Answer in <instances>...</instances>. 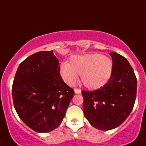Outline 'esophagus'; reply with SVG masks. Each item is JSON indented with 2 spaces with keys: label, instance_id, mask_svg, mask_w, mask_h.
<instances>
[{
  "label": "esophagus",
  "instance_id": "esophagus-1",
  "mask_svg": "<svg viewBox=\"0 0 146 146\" xmlns=\"http://www.w3.org/2000/svg\"><path fill=\"white\" fill-rule=\"evenodd\" d=\"M74 93L77 94H79L81 93V90L80 88H75L74 89Z\"/></svg>",
  "mask_w": 146,
  "mask_h": 146
}]
</instances>
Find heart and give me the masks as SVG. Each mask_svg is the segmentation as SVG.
<instances>
[{"label": "heart", "instance_id": "obj_1", "mask_svg": "<svg viewBox=\"0 0 146 146\" xmlns=\"http://www.w3.org/2000/svg\"><path fill=\"white\" fill-rule=\"evenodd\" d=\"M113 61L110 58L99 53L72 56L69 64L64 63L60 68L62 79L72 86L80 74L81 81L86 87L98 89L104 86L113 72Z\"/></svg>", "mask_w": 146, "mask_h": 146}]
</instances>
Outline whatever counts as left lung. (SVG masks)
I'll return each mask as SVG.
<instances>
[{
	"mask_svg": "<svg viewBox=\"0 0 146 146\" xmlns=\"http://www.w3.org/2000/svg\"><path fill=\"white\" fill-rule=\"evenodd\" d=\"M113 60L112 75L96 91H82L83 113L89 123L100 130L119 126L129 115L136 99L137 78L124 57L110 52Z\"/></svg>",
	"mask_w": 146,
	"mask_h": 146,
	"instance_id": "obj_1",
	"label": "left lung"
}]
</instances>
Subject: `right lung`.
I'll return each mask as SVG.
<instances>
[{
  "mask_svg": "<svg viewBox=\"0 0 146 146\" xmlns=\"http://www.w3.org/2000/svg\"><path fill=\"white\" fill-rule=\"evenodd\" d=\"M74 90L64 82L53 51H40L20 64L12 85L14 106L22 121L37 132L61 123Z\"/></svg>",
  "mask_w": 146,
  "mask_h": 146,
  "instance_id": "1",
  "label": "right lung"
}]
</instances>
